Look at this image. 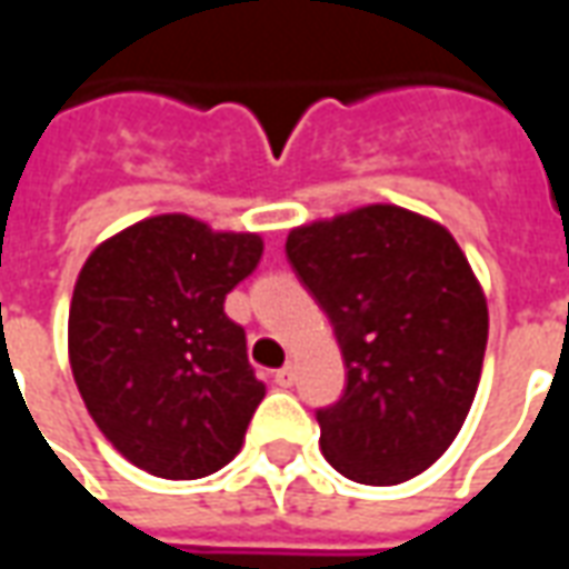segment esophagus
Returning a JSON list of instances; mask_svg holds the SVG:
<instances>
[{"label":"esophagus","instance_id":"1","mask_svg":"<svg viewBox=\"0 0 569 569\" xmlns=\"http://www.w3.org/2000/svg\"><path fill=\"white\" fill-rule=\"evenodd\" d=\"M273 383H277V387H292V383H296V369H292V366L277 369L273 371Z\"/></svg>","mask_w":569,"mask_h":569}]
</instances>
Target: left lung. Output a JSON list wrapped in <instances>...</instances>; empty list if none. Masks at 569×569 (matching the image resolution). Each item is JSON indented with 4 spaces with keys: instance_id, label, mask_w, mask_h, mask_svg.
Instances as JSON below:
<instances>
[{
    "instance_id": "left-lung-1",
    "label": "left lung",
    "mask_w": 569,
    "mask_h": 569,
    "mask_svg": "<svg viewBox=\"0 0 569 569\" xmlns=\"http://www.w3.org/2000/svg\"><path fill=\"white\" fill-rule=\"evenodd\" d=\"M286 259L345 357V393L317 408L326 460L375 488L420 476L463 427L488 345L463 249L418 212L375 203L296 228Z\"/></svg>"
}]
</instances>
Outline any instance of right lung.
I'll return each instance as SVG.
<instances>
[{"label":"right lung","mask_w":569,"mask_h":569,"mask_svg":"<svg viewBox=\"0 0 569 569\" xmlns=\"http://www.w3.org/2000/svg\"><path fill=\"white\" fill-rule=\"evenodd\" d=\"M259 259V234L154 216L81 268L69 308L72 375L106 439L151 476H210L243 445L264 383L224 296Z\"/></svg>","instance_id":"right-lung-1"}]
</instances>
